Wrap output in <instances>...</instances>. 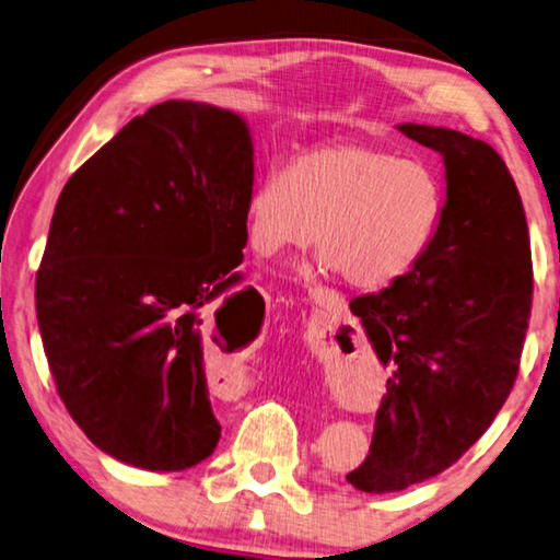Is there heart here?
<instances>
[{"mask_svg":"<svg viewBox=\"0 0 560 560\" xmlns=\"http://www.w3.org/2000/svg\"><path fill=\"white\" fill-rule=\"evenodd\" d=\"M443 206L428 164L376 142H329L260 176L245 201V231L260 255L315 238L322 262L347 285L381 290L423 258Z\"/></svg>","mask_w":560,"mask_h":560,"instance_id":"b5f03b06","label":"heart"}]
</instances>
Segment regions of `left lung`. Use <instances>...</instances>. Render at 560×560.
<instances>
[{
  "label": "left lung",
  "instance_id": "left-lung-1",
  "mask_svg": "<svg viewBox=\"0 0 560 560\" xmlns=\"http://www.w3.org/2000/svg\"><path fill=\"white\" fill-rule=\"evenodd\" d=\"M443 154L447 199L423 258L394 285L351 300L390 366L361 492H400L455 465L514 388L532 317L534 268L522 196L492 147L457 130L400 125Z\"/></svg>",
  "mask_w": 560,
  "mask_h": 560
}]
</instances>
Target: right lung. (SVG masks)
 I'll return each mask as SVG.
<instances>
[{"label":"right lung","mask_w":560,"mask_h":560,"mask_svg":"<svg viewBox=\"0 0 560 560\" xmlns=\"http://www.w3.org/2000/svg\"><path fill=\"white\" fill-rule=\"evenodd\" d=\"M253 174L238 115L166 101L58 196L36 272L38 329L66 410L120 463L176 472L219 443L203 351L253 302V288L229 292Z\"/></svg>","instance_id":"right-lung-1"}]
</instances>
